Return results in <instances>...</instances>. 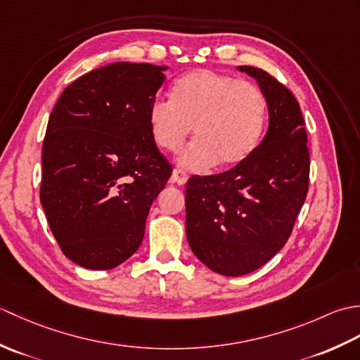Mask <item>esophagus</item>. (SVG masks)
<instances>
[{"mask_svg":"<svg viewBox=\"0 0 360 360\" xmlns=\"http://www.w3.org/2000/svg\"><path fill=\"white\" fill-rule=\"evenodd\" d=\"M188 179V174L186 170H182V168H174L173 173H172V181L176 182L178 186H184Z\"/></svg>","mask_w":360,"mask_h":360,"instance_id":"esophagus-1","label":"esophagus"}]
</instances>
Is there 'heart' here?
Masks as SVG:
<instances>
[{"mask_svg":"<svg viewBox=\"0 0 360 360\" xmlns=\"http://www.w3.org/2000/svg\"><path fill=\"white\" fill-rule=\"evenodd\" d=\"M264 114V96L254 83L198 70L174 83L172 101L151 102L148 124L153 141L165 151H178L193 128L195 141L179 164L205 170L241 162L262 134Z\"/></svg>","mask_w":360,"mask_h":360,"instance_id":"heart-1","label":"heart"}]
</instances>
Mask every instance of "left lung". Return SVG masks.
Here are the masks:
<instances>
[{
  "instance_id": "8db88e82",
  "label": "left lung",
  "mask_w": 360,
  "mask_h": 360,
  "mask_svg": "<svg viewBox=\"0 0 360 360\" xmlns=\"http://www.w3.org/2000/svg\"><path fill=\"white\" fill-rule=\"evenodd\" d=\"M238 70L257 80L266 98L264 139L231 170L195 174L186 186L190 248L227 277L254 272L285 246L309 187L308 137L297 98L263 70Z\"/></svg>"
}]
</instances>
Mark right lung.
I'll list each match as a JSON object with an SVG mask.
<instances>
[{
	"label": "right lung",
	"mask_w": 360,
	"mask_h": 360,
	"mask_svg": "<svg viewBox=\"0 0 360 360\" xmlns=\"http://www.w3.org/2000/svg\"><path fill=\"white\" fill-rule=\"evenodd\" d=\"M165 70L102 66L66 86L49 116L40 201L60 249L86 269H112L139 249L172 174L148 124Z\"/></svg>",
	"instance_id": "add662e5"
}]
</instances>
